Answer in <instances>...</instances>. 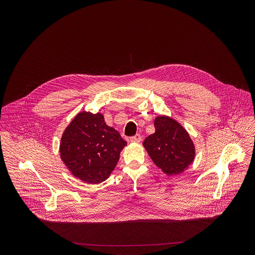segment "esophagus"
Instances as JSON below:
<instances>
[{
    "label": "esophagus",
    "instance_id": "34e87169",
    "mask_svg": "<svg viewBox=\"0 0 255 255\" xmlns=\"http://www.w3.org/2000/svg\"><path fill=\"white\" fill-rule=\"evenodd\" d=\"M141 140H142V137H141L140 134H136V135L130 137V141L131 142H140Z\"/></svg>",
    "mask_w": 255,
    "mask_h": 255
}]
</instances>
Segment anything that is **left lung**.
<instances>
[{
  "instance_id": "8db88e82",
  "label": "left lung",
  "mask_w": 255,
  "mask_h": 255,
  "mask_svg": "<svg viewBox=\"0 0 255 255\" xmlns=\"http://www.w3.org/2000/svg\"><path fill=\"white\" fill-rule=\"evenodd\" d=\"M154 127L155 132L143 142L150 158L167 175L183 172L195 157V146L190 135L167 116L156 117Z\"/></svg>"
}]
</instances>
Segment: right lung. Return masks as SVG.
<instances>
[{"mask_svg":"<svg viewBox=\"0 0 255 255\" xmlns=\"http://www.w3.org/2000/svg\"><path fill=\"white\" fill-rule=\"evenodd\" d=\"M126 144L102 114L82 112L63 132L60 157L76 177L100 184L110 176Z\"/></svg>","mask_w":255,"mask_h":255,"instance_id":"1","label":"right lung"}]
</instances>
